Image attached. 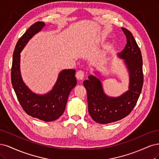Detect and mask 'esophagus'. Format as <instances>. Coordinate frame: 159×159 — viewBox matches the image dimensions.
<instances>
[{
  "mask_svg": "<svg viewBox=\"0 0 159 159\" xmlns=\"http://www.w3.org/2000/svg\"><path fill=\"white\" fill-rule=\"evenodd\" d=\"M84 72H83V71H82V70L78 71V72L76 73V77L79 80H83L84 79Z\"/></svg>",
  "mask_w": 159,
  "mask_h": 159,
  "instance_id": "obj_1",
  "label": "esophagus"
}]
</instances>
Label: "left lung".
<instances>
[{
  "instance_id": "obj_1",
  "label": "left lung",
  "mask_w": 159,
  "mask_h": 159,
  "mask_svg": "<svg viewBox=\"0 0 159 159\" xmlns=\"http://www.w3.org/2000/svg\"><path fill=\"white\" fill-rule=\"evenodd\" d=\"M121 30L126 35L127 44L118 53L129 75L128 90L119 96L112 97L104 91L101 80L95 75H89L83 82L86 89L89 114L97 123L107 124L124 118L134 109L141 93L143 84V59L139 48L132 34L125 28ZM96 75L98 72H94Z\"/></svg>"
}]
</instances>
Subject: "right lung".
Listing matches in <instances>:
<instances>
[{
    "mask_svg": "<svg viewBox=\"0 0 159 159\" xmlns=\"http://www.w3.org/2000/svg\"><path fill=\"white\" fill-rule=\"evenodd\" d=\"M45 26L43 22L34 23L18 41L13 53L11 80L18 100L25 113L48 122L56 120L63 114L69 95L76 85V79L75 69L61 70L52 89L44 94L34 93L24 83L20 72V53L34 35Z\"/></svg>",
    "mask_w": 159,
    "mask_h": 159,
    "instance_id": "obj_1",
    "label": "right lung"
}]
</instances>
